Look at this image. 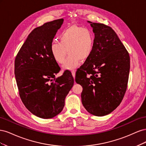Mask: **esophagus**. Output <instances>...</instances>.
<instances>
[{"mask_svg": "<svg viewBox=\"0 0 146 146\" xmlns=\"http://www.w3.org/2000/svg\"><path fill=\"white\" fill-rule=\"evenodd\" d=\"M72 76H73V77L74 78V80H75V76H76V71H75V70H72Z\"/></svg>", "mask_w": 146, "mask_h": 146, "instance_id": "1", "label": "esophagus"}]
</instances>
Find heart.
<instances>
[{
    "mask_svg": "<svg viewBox=\"0 0 146 146\" xmlns=\"http://www.w3.org/2000/svg\"><path fill=\"white\" fill-rule=\"evenodd\" d=\"M94 35L87 28L72 25L66 29L60 35V41H53L51 54L57 63H64L67 52V59L63 66L66 70H74L82 61L91 56L94 48Z\"/></svg>",
    "mask_w": 146,
    "mask_h": 146,
    "instance_id": "b5f03b06",
    "label": "heart"
}]
</instances>
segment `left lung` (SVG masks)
<instances>
[{
  "label": "left lung",
  "mask_w": 146,
  "mask_h": 146,
  "mask_svg": "<svg viewBox=\"0 0 146 146\" xmlns=\"http://www.w3.org/2000/svg\"><path fill=\"white\" fill-rule=\"evenodd\" d=\"M88 23L95 35L94 48L80 68L76 82L83 87L82 102L87 111L103 116L114 111L125 95L130 56L111 27L104 24Z\"/></svg>",
  "instance_id": "1"
}]
</instances>
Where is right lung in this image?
I'll return each instance as SVG.
<instances>
[{
	"mask_svg": "<svg viewBox=\"0 0 146 146\" xmlns=\"http://www.w3.org/2000/svg\"><path fill=\"white\" fill-rule=\"evenodd\" d=\"M63 19L46 23L32 31L15 61V74L20 98L34 115L52 118L62 111L66 96L74 85L69 71L56 78L60 68L50 46Z\"/></svg>",
	"mask_w": 146,
	"mask_h": 146,
	"instance_id": "obj_1",
	"label": "right lung"
}]
</instances>
